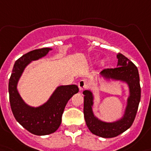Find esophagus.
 <instances>
[{
	"mask_svg": "<svg viewBox=\"0 0 151 151\" xmlns=\"http://www.w3.org/2000/svg\"><path fill=\"white\" fill-rule=\"evenodd\" d=\"M89 83L86 80H81V81L78 82V86H79V89L81 90H84L86 87H88Z\"/></svg>",
	"mask_w": 151,
	"mask_h": 151,
	"instance_id": "34e87169",
	"label": "esophagus"
}]
</instances>
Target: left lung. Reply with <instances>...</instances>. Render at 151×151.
<instances>
[{
    "mask_svg": "<svg viewBox=\"0 0 151 151\" xmlns=\"http://www.w3.org/2000/svg\"><path fill=\"white\" fill-rule=\"evenodd\" d=\"M117 68H106L102 70L101 75L106 79H113L126 82L129 86L130 96L123 117L115 122H105L96 118L92 106L93 96L90 90H84L83 114L89 130L96 135L102 137H114L130 128L135 119L141 100V86L137 68L122 54L117 55Z\"/></svg>",
    "mask_w": 151,
    "mask_h": 151,
    "instance_id": "obj_1",
    "label": "left lung"
}]
</instances>
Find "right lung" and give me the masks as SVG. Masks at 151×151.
Segmentation results:
<instances>
[{
    "label": "right lung",
    "instance_id": "add662e5",
    "mask_svg": "<svg viewBox=\"0 0 151 151\" xmlns=\"http://www.w3.org/2000/svg\"><path fill=\"white\" fill-rule=\"evenodd\" d=\"M50 50L52 48H39L23 55L16 61L9 80V98L14 116L25 129L36 135H47L59 128L67 103L79 91L77 85L60 86L46 103L36 108L29 106L22 99L17 86L25 68L32 61L46 55Z\"/></svg>",
    "mask_w": 151,
    "mask_h": 151
}]
</instances>
